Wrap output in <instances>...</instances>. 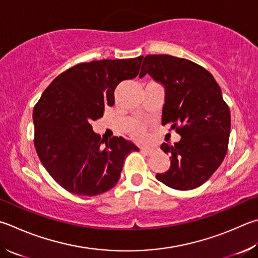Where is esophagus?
<instances>
[{"label":"esophagus","instance_id":"34e87169","mask_svg":"<svg viewBox=\"0 0 258 258\" xmlns=\"http://www.w3.org/2000/svg\"><path fill=\"white\" fill-rule=\"evenodd\" d=\"M141 152L147 154V156H150L153 152V149H150V148H141Z\"/></svg>","mask_w":258,"mask_h":258}]
</instances>
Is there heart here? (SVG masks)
I'll use <instances>...</instances> for the list:
<instances>
[{
    "label": "heart",
    "instance_id": "heart-1",
    "mask_svg": "<svg viewBox=\"0 0 258 258\" xmlns=\"http://www.w3.org/2000/svg\"><path fill=\"white\" fill-rule=\"evenodd\" d=\"M131 134H132V137L134 139H142L143 138V134H144V126L142 124H138L135 125L134 127L131 131Z\"/></svg>",
    "mask_w": 258,
    "mask_h": 258
}]
</instances>
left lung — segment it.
I'll return each mask as SVG.
<instances>
[{
  "instance_id": "1",
  "label": "left lung",
  "mask_w": 258,
  "mask_h": 258,
  "mask_svg": "<svg viewBox=\"0 0 258 258\" xmlns=\"http://www.w3.org/2000/svg\"><path fill=\"white\" fill-rule=\"evenodd\" d=\"M150 74L166 90L162 125L180 135L174 145L163 143L170 168L157 174L159 181L179 190L204 184L228 151L231 117L221 89L208 70L189 59L171 55H147L140 77Z\"/></svg>"
}]
</instances>
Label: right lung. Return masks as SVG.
Listing matches in <instances>:
<instances>
[{
  "mask_svg": "<svg viewBox=\"0 0 258 258\" xmlns=\"http://www.w3.org/2000/svg\"><path fill=\"white\" fill-rule=\"evenodd\" d=\"M143 56L79 63L56 77L34 107L37 154L70 193L95 196L117 184L125 158L139 148L121 137L104 141L91 123L114 105L121 81L138 77Z\"/></svg>",
  "mask_w": 258,
  "mask_h": 258,
  "instance_id": "obj_1",
  "label": "right lung"
}]
</instances>
